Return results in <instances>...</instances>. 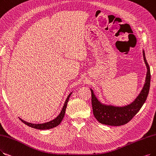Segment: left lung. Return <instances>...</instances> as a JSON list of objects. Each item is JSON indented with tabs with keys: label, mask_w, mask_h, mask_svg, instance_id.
Segmentation results:
<instances>
[{
	"label": "left lung",
	"mask_w": 156,
	"mask_h": 156,
	"mask_svg": "<svg viewBox=\"0 0 156 156\" xmlns=\"http://www.w3.org/2000/svg\"><path fill=\"white\" fill-rule=\"evenodd\" d=\"M143 54L147 68L145 83L140 95L133 103L124 107H115L102 104L95 97L91 89L93 113L96 119L101 123L111 126L125 125L137 114L145 103L150 89L151 71L144 51H143Z\"/></svg>",
	"instance_id": "1"
}]
</instances>
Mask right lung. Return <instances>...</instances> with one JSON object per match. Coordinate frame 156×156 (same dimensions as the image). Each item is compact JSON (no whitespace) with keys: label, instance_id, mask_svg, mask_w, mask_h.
<instances>
[{"label":"right lung","instance_id":"add662e5","mask_svg":"<svg viewBox=\"0 0 156 156\" xmlns=\"http://www.w3.org/2000/svg\"><path fill=\"white\" fill-rule=\"evenodd\" d=\"M72 94V93H70V94L68 96L66 101L65 102V104H64V106L63 108V109H62V111H61L60 114L59 115V116L56 118H55L54 120L51 121V122H47V123H42V124H34V123H28V122H26V121H23V120L22 119H20L23 123L26 124V125L32 127V128H34V129H40V130H44V129H52L53 127H55L58 126V125H59V123L61 122L62 120L63 119V118L65 116V111H66V106H67V104H68V101H69V98L70 97Z\"/></svg>","mask_w":156,"mask_h":156}]
</instances>
